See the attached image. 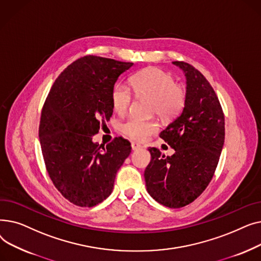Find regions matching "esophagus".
I'll use <instances>...</instances> for the list:
<instances>
[{"label": "esophagus", "instance_id": "34e87169", "mask_svg": "<svg viewBox=\"0 0 261 261\" xmlns=\"http://www.w3.org/2000/svg\"><path fill=\"white\" fill-rule=\"evenodd\" d=\"M131 148H132V150H139V149L142 148V145L135 143V142H132L131 143Z\"/></svg>", "mask_w": 261, "mask_h": 261}]
</instances>
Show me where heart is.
I'll use <instances>...</instances> for the list:
<instances>
[{"mask_svg":"<svg viewBox=\"0 0 261 261\" xmlns=\"http://www.w3.org/2000/svg\"><path fill=\"white\" fill-rule=\"evenodd\" d=\"M132 86L136 95L152 100V112L165 119L174 117L180 113L186 100V92L175 84L172 75L158 67H148L132 78ZM132 102L130 89L123 84L114 86L111 92L113 110L119 114L126 113ZM160 129L155 119L144 120L130 117L119 125V130L128 138L135 141H146Z\"/></svg>","mask_w":261,"mask_h":261,"instance_id":"b5f03b06","label":"heart"}]
</instances>
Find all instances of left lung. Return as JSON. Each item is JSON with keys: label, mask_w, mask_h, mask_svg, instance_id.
<instances>
[{"label": "left lung", "mask_w": 261, "mask_h": 261, "mask_svg": "<svg viewBox=\"0 0 261 261\" xmlns=\"http://www.w3.org/2000/svg\"><path fill=\"white\" fill-rule=\"evenodd\" d=\"M186 76V100L160 138L174 153L165 156L150 147L144 176L149 195L160 204L180 208L195 201L212 181L224 144V114L207 79L197 68L173 61Z\"/></svg>", "instance_id": "1"}]
</instances>
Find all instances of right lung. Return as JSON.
<instances>
[{
  "mask_svg": "<svg viewBox=\"0 0 261 261\" xmlns=\"http://www.w3.org/2000/svg\"><path fill=\"white\" fill-rule=\"evenodd\" d=\"M132 65L85 56L58 76L45 99L39 139L46 170L55 187L77 206H95L111 195L116 173L131 152L121 136L106 146L92 138L112 116V89Z\"/></svg>",
  "mask_w": 261,
  "mask_h": 261,
  "instance_id": "add662e5",
  "label": "right lung"
}]
</instances>
